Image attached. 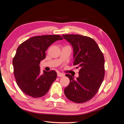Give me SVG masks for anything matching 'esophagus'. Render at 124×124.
I'll list each match as a JSON object with an SVG mask.
<instances>
[{
    "mask_svg": "<svg viewBox=\"0 0 124 124\" xmlns=\"http://www.w3.org/2000/svg\"><path fill=\"white\" fill-rule=\"evenodd\" d=\"M57 76L59 77H64V74L62 73L58 72L57 73Z\"/></svg>",
    "mask_w": 124,
    "mask_h": 124,
    "instance_id": "obj_1",
    "label": "esophagus"
}]
</instances>
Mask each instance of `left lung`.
<instances>
[{"mask_svg": "<svg viewBox=\"0 0 124 124\" xmlns=\"http://www.w3.org/2000/svg\"><path fill=\"white\" fill-rule=\"evenodd\" d=\"M73 50V66L79 68V77L66 74L70 84L64 90L66 97L77 103L89 101L99 90L105 74L104 58L97 43L79 35H63Z\"/></svg>", "mask_w": 124, "mask_h": 124, "instance_id": "left-lung-1", "label": "left lung"}]
</instances>
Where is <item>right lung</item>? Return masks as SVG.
<instances>
[{
    "instance_id": "right-lung-1",
    "label": "right lung",
    "mask_w": 124,
    "mask_h": 124,
    "mask_svg": "<svg viewBox=\"0 0 124 124\" xmlns=\"http://www.w3.org/2000/svg\"><path fill=\"white\" fill-rule=\"evenodd\" d=\"M63 40L60 35L34 36L22 43L13 58L14 73L16 83L23 93L33 98L45 95L57 78L54 70H43L40 63L46 57L45 52L55 41Z\"/></svg>"
}]
</instances>
